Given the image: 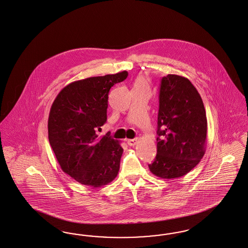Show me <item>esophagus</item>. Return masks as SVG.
<instances>
[{
    "label": "esophagus",
    "mask_w": 248,
    "mask_h": 248,
    "mask_svg": "<svg viewBox=\"0 0 248 248\" xmlns=\"http://www.w3.org/2000/svg\"><path fill=\"white\" fill-rule=\"evenodd\" d=\"M127 144L130 146H135L138 143V138H135V139H127L126 140Z\"/></svg>",
    "instance_id": "obj_1"
}]
</instances>
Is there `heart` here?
Masks as SVG:
<instances>
[{
  "label": "heart",
  "instance_id": "heart-1",
  "mask_svg": "<svg viewBox=\"0 0 248 248\" xmlns=\"http://www.w3.org/2000/svg\"><path fill=\"white\" fill-rule=\"evenodd\" d=\"M148 87H149V79H148V78L143 76V75L137 77L135 79L134 85H133L134 90L135 89H148Z\"/></svg>",
  "mask_w": 248,
  "mask_h": 248
}]
</instances>
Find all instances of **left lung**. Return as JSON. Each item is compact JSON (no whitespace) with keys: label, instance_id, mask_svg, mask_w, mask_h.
Returning <instances> with one entry per match:
<instances>
[{"label":"left lung","instance_id":"1","mask_svg":"<svg viewBox=\"0 0 248 248\" xmlns=\"http://www.w3.org/2000/svg\"><path fill=\"white\" fill-rule=\"evenodd\" d=\"M155 176L178 179L201 161L206 151L207 118L203 102L187 78L169 74L159 90Z\"/></svg>","mask_w":248,"mask_h":248}]
</instances>
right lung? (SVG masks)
Masks as SVG:
<instances>
[{
	"label": "right lung",
	"instance_id": "right-lung-1",
	"mask_svg": "<svg viewBox=\"0 0 248 248\" xmlns=\"http://www.w3.org/2000/svg\"><path fill=\"white\" fill-rule=\"evenodd\" d=\"M127 71L87 78L64 87L52 103L48 140L61 170L80 184L103 187L119 172L123 147L108 134L98 137L107 120L111 87Z\"/></svg>",
	"mask_w": 248,
	"mask_h": 248
}]
</instances>
